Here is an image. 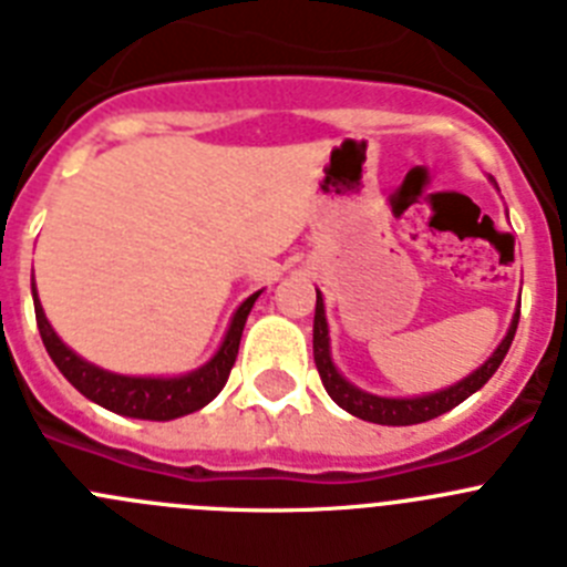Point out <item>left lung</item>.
<instances>
[{"label": "left lung", "mask_w": 567, "mask_h": 567, "mask_svg": "<svg viewBox=\"0 0 567 567\" xmlns=\"http://www.w3.org/2000/svg\"><path fill=\"white\" fill-rule=\"evenodd\" d=\"M520 323V309L514 311V320L508 326V334L503 337V342L497 346L495 354L477 368L475 373H470L466 379H461L458 385L446 388V391L430 393V396L419 399H385L373 396V393L360 391L351 382L337 373L334 362L329 354V326H326V311H323V298L318 292V306H315V365H318L320 379H323V388L329 391V396L340 404L342 410H348L351 415L362 419V422L373 424H391V427H404V424H422L435 419V415L446 413V410L458 408L464 399H470L472 393L481 391L492 379V373L501 368L503 357L508 354V346L514 340V331Z\"/></svg>", "instance_id": "left-lung-1"}]
</instances>
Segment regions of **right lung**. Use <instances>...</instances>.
<instances>
[{"label": "right lung", "mask_w": 567, "mask_h": 567, "mask_svg": "<svg viewBox=\"0 0 567 567\" xmlns=\"http://www.w3.org/2000/svg\"><path fill=\"white\" fill-rule=\"evenodd\" d=\"M261 292L249 295L238 311L233 315V323L227 329L225 342L216 351L207 365H202L199 371L188 373V377H174V379H143V377H121V373H109L101 368L90 365L86 360H81L78 354H72L70 348L59 340V334L53 331V326L47 323L44 309L39 303V295L33 287V303H35V323H39L41 342H44L47 354L55 362L61 373L70 379V385L75 391H81L83 396L92 399L101 408L112 410V413L128 415V419H152V422H171V419H179V415H188L194 410L205 408L210 399L219 396V391L225 388L227 377H230L233 365H236L238 342H241L244 323H247V315L256 303V298Z\"/></svg>", "instance_id": "add662e5"}]
</instances>
